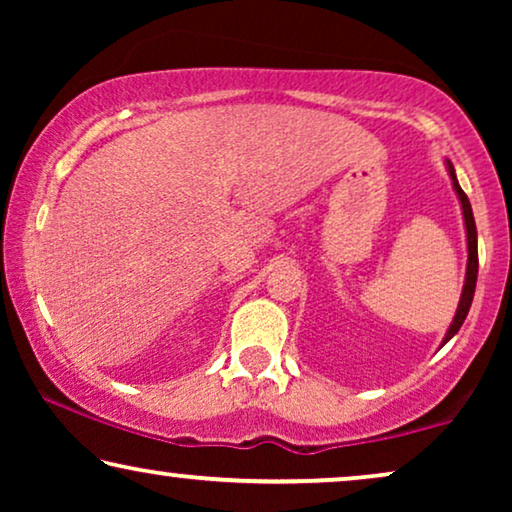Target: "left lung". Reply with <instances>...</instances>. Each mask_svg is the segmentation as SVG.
<instances>
[{
  "instance_id": "obj_1",
  "label": "left lung",
  "mask_w": 512,
  "mask_h": 512,
  "mask_svg": "<svg viewBox=\"0 0 512 512\" xmlns=\"http://www.w3.org/2000/svg\"><path fill=\"white\" fill-rule=\"evenodd\" d=\"M447 170H450V177H452V184H454V191L459 195V202H461V209H464V223H466V242H468V265H466V284H464V291H461V300H459V307H457V314H454L452 319V326L447 328V335L443 340V345L447 340L452 338L454 333L459 331L461 324H464L468 310H471V303H473V293H475V282H478V230H475V219H473V209H471V202H468V195L461 191L459 181H457V174H454V167L452 163H447Z\"/></svg>"
}]
</instances>
